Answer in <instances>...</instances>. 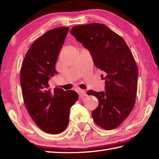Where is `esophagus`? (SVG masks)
Returning <instances> with one entry per match:
<instances>
[{"label":"esophagus","mask_w":159,"mask_h":159,"mask_svg":"<svg viewBox=\"0 0 159 159\" xmlns=\"http://www.w3.org/2000/svg\"><path fill=\"white\" fill-rule=\"evenodd\" d=\"M79 95L80 98H83V97H84V96H86V92H85V91H84V90L79 89Z\"/></svg>","instance_id":"34e87169"}]
</instances>
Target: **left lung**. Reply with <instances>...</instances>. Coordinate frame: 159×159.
<instances>
[{"mask_svg": "<svg viewBox=\"0 0 159 159\" xmlns=\"http://www.w3.org/2000/svg\"><path fill=\"white\" fill-rule=\"evenodd\" d=\"M70 33L91 53L95 66L106 73L105 92H88L98 100L92 113L94 123L107 130L116 128L136 101L138 68L132 52L122 37L103 24L74 26Z\"/></svg>", "mask_w": 159, "mask_h": 159, "instance_id": "obj_1", "label": "left lung"}]
</instances>
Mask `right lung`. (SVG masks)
<instances>
[{"label": "right lung", "mask_w": 159, "mask_h": 159, "mask_svg": "<svg viewBox=\"0 0 159 159\" xmlns=\"http://www.w3.org/2000/svg\"><path fill=\"white\" fill-rule=\"evenodd\" d=\"M69 27L49 30L34 41L26 53L20 70L24 103L30 116L45 132L57 134L69 123L70 108L79 98L75 91L48 89L57 74L55 65Z\"/></svg>", "instance_id": "obj_1"}]
</instances>
